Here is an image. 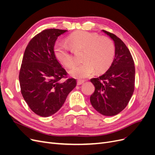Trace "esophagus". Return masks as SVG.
<instances>
[{
    "mask_svg": "<svg viewBox=\"0 0 155 155\" xmlns=\"http://www.w3.org/2000/svg\"><path fill=\"white\" fill-rule=\"evenodd\" d=\"M83 83H84V81H83V80H78V81H77V84H78V85H82Z\"/></svg>",
    "mask_w": 155,
    "mask_h": 155,
    "instance_id": "esophagus-1",
    "label": "esophagus"
}]
</instances>
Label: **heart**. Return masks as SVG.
Masks as SVG:
<instances>
[{
  "instance_id": "b5f03b06",
  "label": "heart",
  "mask_w": 155,
  "mask_h": 155,
  "mask_svg": "<svg viewBox=\"0 0 155 155\" xmlns=\"http://www.w3.org/2000/svg\"><path fill=\"white\" fill-rule=\"evenodd\" d=\"M73 48L83 49V63L76 64L69 70L70 76L77 79H85L97 72H103L109 68L114 58L115 46L107 37H99L94 33L79 31L73 33L67 39ZM55 57L58 61L67 67L74 64L71 50L63 43L55 45L54 48Z\"/></svg>"
}]
</instances>
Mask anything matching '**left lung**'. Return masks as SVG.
<instances>
[{
  "instance_id": "left-lung-1",
  "label": "left lung",
  "mask_w": 155,
  "mask_h": 155,
  "mask_svg": "<svg viewBox=\"0 0 155 155\" xmlns=\"http://www.w3.org/2000/svg\"><path fill=\"white\" fill-rule=\"evenodd\" d=\"M102 31L114 41L115 56L105 73L91 79L95 91L90 100L98 112L112 116L122 111L133 96L135 68L132 55L124 42L113 34L105 30Z\"/></svg>"
}]
</instances>
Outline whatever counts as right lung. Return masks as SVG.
Segmentation results:
<instances>
[{
	"label": "right lung",
	"mask_w": 155,
	"mask_h": 155,
	"mask_svg": "<svg viewBox=\"0 0 155 155\" xmlns=\"http://www.w3.org/2000/svg\"><path fill=\"white\" fill-rule=\"evenodd\" d=\"M67 31L45 30L33 37L25 51L18 76L21 93L31 110L41 116L57 112L76 86L74 78L61 80L67 73L54 52L58 37Z\"/></svg>",
	"instance_id": "add662e5"
}]
</instances>
